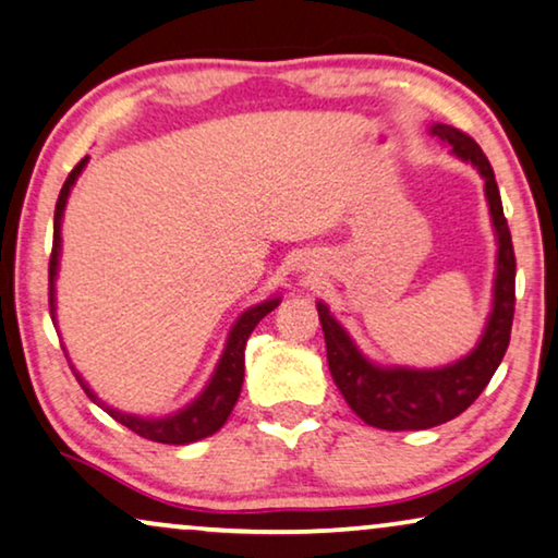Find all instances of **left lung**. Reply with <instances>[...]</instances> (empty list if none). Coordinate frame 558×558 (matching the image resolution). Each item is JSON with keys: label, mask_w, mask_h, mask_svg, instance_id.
Wrapping results in <instances>:
<instances>
[{"label": "left lung", "mask_w": 558, "mask_h": 558, "mask_svg": "<svg viewBox=\"0 0 558 558\" xmlns=\"http://www.w3.org/2000/svg\"><path fill=\"white\" fill-rule=\"evenodd\" d=\"M430 132L449 143L457 158L470 160L485 178L489 214H493L497 244H500L495 306L477 349L459 360L457 365L441 369H383L356 352L347 331L331 318L329 308L318 303V322L324 329L326 360H329L333 383L362 421L385 430L434 428L464 413L493 380L495 369L500 367L502 356L508 352L512 314H515V252H512L508 219L502 214L493 166L482 147L462 130L449 128V124H434Z\"/></svg>", "instance_id": "8db88e82"}]
</instances>
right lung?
Instances as JSON below:
<instances>
[{
  "label": "right lung",
  "mask_w": 558,
  "mask_h": 558,
  "mask_svg": "<svg viewBox=\"0 0 558 558\" xmlns=\"http://www.w3.org/2000/svg\"><path fill=\"white\" fill-rule=\"evenodd\" d=\"M84 166H86V158L71 170L69 178H65L61 196H58V204H56L53 252H50V263H48L50 316H53V278H56V267H58V250H61V217H63L65 198H69L71 185L76 183V178L81 170H84ZM278 303H280L278 299L265 301V303H259V306L250 308L247 314L240 316V322L234 324L232 333H229L225 356H221V362H219L217 373H214V377H211L209 388L202 392V398H198L196 403H191L189 408H185V411L170 415V418L153 421V418H137V415L119 413V411H114V408H107L101 403L99 405L111 415V418L122 423V426L135 430V434L143 436V439H150L158 444H191V441L206 439V436L217 434V430L227 423L229 413H232L236 398H240L242 380H244V347H247L250 333L259 324V318H265L267 314H270ZM76 380L81 383V388L86 390V396L94 398V392L86 388L84 380H81L78 375H76Z\"/></svg>",
  "instance_id": "right-lung-1"
}]
</instances>
